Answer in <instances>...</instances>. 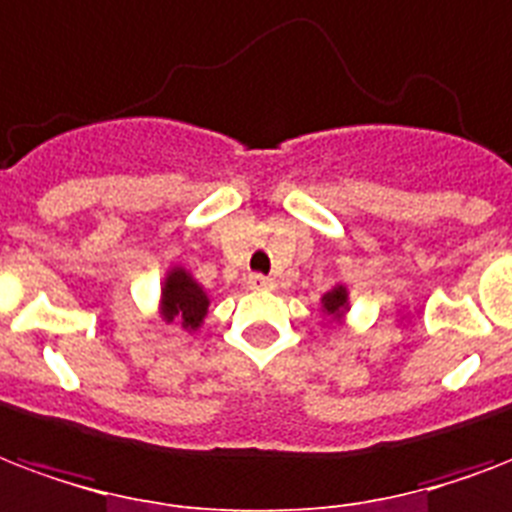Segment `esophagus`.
Returning a JSON list of instances; mask_svg holds the SVG:
<instances>
[{"label": "esophagus", "mask_w": 512, "mask_h": 512, "mask_svg": "<svg viewBox=\"0 0 512 512\" xmlns=\"http://www.w3.org/2000/svg\"><path fill=\"white\" fill-rule=\"evenodd\" d=\"M247 284L252 290H273V287H276V282H273L271 276H263V273H252L247 279Z\"/></svg>", "instance_id": "34e87169"}]
</instances>
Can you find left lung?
I'll return each instance as SVG.
<instances>
[{
  "mask_svg": "<svg viewBox=\"0 0 512 512\" xmlns=\"http://www.w3.org/2000/svg\"><path fill=\"white\" fill-rule=\"evenodd\" d=\"M322 303H325V311L330 314V317H343V311H346V306H349V295H346V287H335V290H330L322 298Z\"/></svg>",
  "mask_w": 512,
  "mask_h": 512,
  "instance_id": "8db88e82",
  "label": "left lung"
}]
</instances>
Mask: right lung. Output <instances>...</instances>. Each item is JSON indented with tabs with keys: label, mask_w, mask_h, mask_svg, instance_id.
<instances>
[{
	"label": "right lung",
	"mask_w": 512,
	"mask_h": 512,
	"mask_svg": "<svg viewBox=\"0 0 512 512\" xmlns=\"http://www.w3.org/2000/svg\"><path fill=\"white\" fill-rule=\"evenodd\" d=\"M206 308H209L206 292L185 268H174V271L166 273L161 295V314L166 322L177 319L185 330H195L204 322Z\"/></svg>",
	"instance_id": "obj_1"
}]
</instances>
